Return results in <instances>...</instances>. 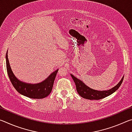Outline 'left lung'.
I'll list each match as a JSON object with an SVG mask.
<instances>
[{
    "mask_svg": "<svg viewBox=\"0 0 132 132\" xmlns=\"http://www.w3.org/2000/svg\"><path fill=\"white\" fill-rule=\"evenodd\" d=\"M71 77L75 81L76 87V90L79 94L81 97L85 98V99L90 100H101L105 97H108L112 94L115 92L121 85L122 82L123 80L124 76H123L120 81L116 85L115 87L108 90L104 91H98L96 90H94L93 88L89 87L87 85L84 83L81 80L78 79L77 78L75 77L73 75L70 74Z\"/></svg>",
    "mask_w": 132,
    "mask_h": 132,
    "instance_id": "8db88e82",
    "label": "left lung"
}]
</instances>
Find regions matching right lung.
I'll list each match as a JSON object with an SVG mask.
<instances>
[{"label":"right lung","instance_id":"1","mask_svg":"<svg viewBox=\"0 0 132 132\" xmlns=\"http://www.w3.org/2000/svg\"><path fill=\"white\" fill-rule=\"evenodd\" d=\"M8 51L6 54V68L10 81L15 90L21 95L33 99H41L50 94L52 90L53 82L59 69L52 72L45 80L37 84L23 82L17 79L11 69L8 59Z\"/></svg>","mask_w":132,"mask_h":132}]
</instances>
